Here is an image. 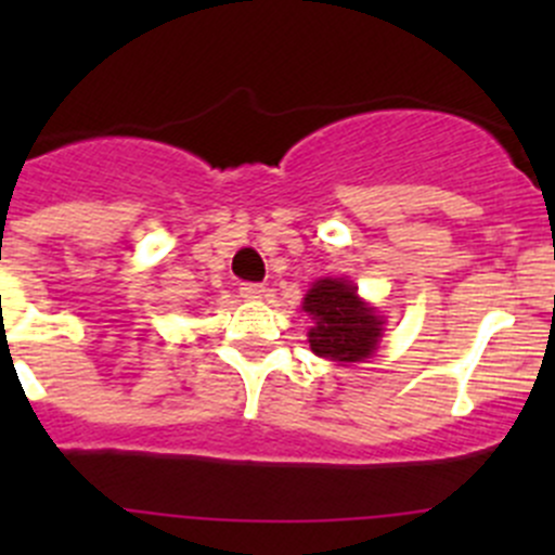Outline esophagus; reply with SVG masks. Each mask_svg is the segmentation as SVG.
Segmentation results:
<instances>
[{
	"mask_svg": "<svg viewBox=\"0 0 555 555\" xmlns=\"http://www.w3.org/2000/svg\"><path fill=\"white\" fill-rule=\"evenodd\" d=\"M238 293H242L244 300H260V298H266L268 289L262 287V284H242V289H238Z\"/></svg>",
	"mask_w": 555,
	"mask_h": 555,
	"instance_id": "34e87169",
	"label": "esophagus"
}]
</instances>
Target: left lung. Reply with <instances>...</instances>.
I'll use <instances>...</instances> for the list:
<instances>
[{
    "label": "left lung",
    "mask_w": 555,
    "mask_h": 555,
    "mask_svg": "<svg viewBox=\"0 0 555 555\" xmlns=\"http://www.w3.org/2000/svg\"><path fill=\"white\" fill-rule=\"evenodd\" d=\"M313 319L309 344L317 357L333 362H362L373 357L384 335V317L357 295L349 279H319L304 298Z\"/></svg>",
    "instance_id": "8db88e82"
}]
</instances>
